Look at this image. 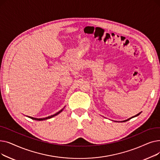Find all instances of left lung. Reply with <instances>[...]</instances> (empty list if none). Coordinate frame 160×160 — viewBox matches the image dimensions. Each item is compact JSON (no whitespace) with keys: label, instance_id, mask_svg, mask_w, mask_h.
<instances>
[{"label":"left lung","instance_id":"obj_1","mask_svg":"<svg viewBox=\"0 0 160 160\" xmlns=\"http://www.w3.org/2000/svg\"><path fill=\"white\" fill-rule=\"evenodd\" d=\"M141 112H140V113H138L137 115H134V116H133V117H130V118H129V119H127V120H124V121H119V122H126V121H128V120H130V119H132V118H133V117H137V116H138L140 113H141Z\"/></svg>","mask_w":160,"mask_h":160}]
</instances>
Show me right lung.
Segmentation results:
<instances>
[{"mask_svg":"<svg viewBox=\"0 0 160 160\" xmlns=\"http://www.w3.org/2000/svg\"><path fill=\"white\" fill-rule=\"evenodd\" d=\"M64 108H65V107H64ZM64 108H63V109H62V110H61L60 111H59L58 112L56 113L55 114L52 115H50V116H48V117H45V118H35V117H30V116H27V117H29V118H30V119H33V120H36V121H44V120H47V119L52 118V117H54V116L58 115L59 113H60L63 110Z\"/></svg>","mask_w":160,"mask_h":160,"instance_id":"1","label":"right lung"}]
</instances>
